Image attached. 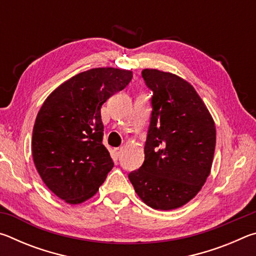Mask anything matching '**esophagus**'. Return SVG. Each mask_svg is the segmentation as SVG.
I'll return each instance as SVG.
<instances>
[{
    "instance_id": "1",
    "label": "esophagus",
    "mask_w": 256,
    "mask_h": 256,
    "mask_svg": "<svg viewBox=\"0 0 256 256\" xmlns=\"http://www.w3.org/2000/svg\"><path fill=\"white\" fill-rule=\"evenodd\" d=\"M120 152H122V148H115V149H114V154H115L116 158L120 157Z\"/></svg>"
}]
</instances>
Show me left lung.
I'll return each instance as SVG.
<instances>
[{
	"instance_id": "left-lung-1",
	"label": "left lung",
	"mask_w": 256,
	"mask_h": 256,
	"mask_svg": "<svg viewBox=\"0 0 256 256\" xmlns=\"http://www.w3.org/2000/svg\"><path fill=\"white\" fill-rule=\"evenodd\" d=\"M152 90L144 164L128 174L138 198L156 210L183 206L210 175L216 125L193 86L170 72L144 68Z\"/></svg>"
}]
</instances>
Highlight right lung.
Returning <instances> with one entry per match:
<instances>
[{"instance_id": "right-lung-1", "label": "right lung", "mask_w": 256, "mask_h": 256, "mask_svg": "<svg viewBox=\"0 0 256 256\" xmlns=\"http://www.w3.org/2000/svg\"><path fill=\"white\" fill-rule=\"evenodd\" d=\"M133 73L96 68L63 82L38 112L32 158L42 182L56 196L79 204L97 193L114 162L102 144L100 108L132 80Z\"/></svg>"}]
</instances>
